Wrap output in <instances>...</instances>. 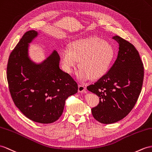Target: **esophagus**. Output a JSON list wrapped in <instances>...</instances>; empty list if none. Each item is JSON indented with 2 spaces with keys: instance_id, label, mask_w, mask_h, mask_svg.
Segmentation results:
<instances>
[{
  "instance_id": "obj_1",
  "label": "esophagus",
  "mask_w": 152,
  "mask_h": 152,
  "mask_svg": "<svg viewBox=\"0 0 152 152\" xmlns=\"http://www.w3.org/2000/svg\"><path fill=\"white\" fill-rule=\"evenodd\" d=\"M86 90V87L83 85H79V88H78V91L80 92V93H82V92H84Z\"/></svg>"
}]
</instances>
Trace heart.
Masks as SVG:
<instances>
[{"label":"heart","mask_w":152,"mask_h":152,"mask_svg":"<svg viewBox=\"0 0 152 152\" xmlns=\"http://www.w3.org/2000/svg\"><path fill=\"white\" fill-rule=\"evenodd\" d=\"M113 44L99 36H92L72 42L64 48L60 57L65 71L72 73L78 61L80 80L101 78L108 72L115 58Z\"/></svg>","instance_id":"b5f03b06"}]
</instances>
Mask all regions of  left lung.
<instances>
[{
  "label": "left lung",
  "mask_w": 152,
  "mask_h": 152,
  "mask_svg": "<svg viewBox=\"0 0 152 152\" xmlns=\"http://www.w3.org/2000/svg\"><path fill=\"white\" fill-rule=\"evenodd\" d=\"M113 39L119 44L116 61L104 75L87 87L99 97V104L91 109V113L102 124L116 123L131 112L144 79L143 64L135 46L119 36Z\"/></svg>",
  "instance_id": "left-lung-1"
}]
</instances>
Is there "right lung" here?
Returning a JSON list of instances; mask_svg holds the SVG:
<instances>
[{"mask_svg":"<svg viewBox=\"0 0 152 152\" xmlns=\"http://www.w3.org/2000/svg\"><path fill=\"white\" fill-rule=\"evenodd\" d=\"M37 35L35 30L25 33L12 51L7 80L11 96L20 112L36 123L49 124L61 116L66 99L77 93L78 86L59 68L60 57L55 50L40 64L30 60L29 43Z\"/></svg>","mask_w":152,"mask_h":152,"instance_id":"1","label":"right lung"}]
</instances>
